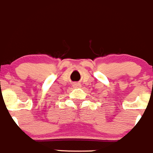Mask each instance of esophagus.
Masks as SVG:
<instances>
[{
  "label": "esophagus",
  "mask_w": 153,
  "mask_h": 153,
  "mask_svg": "<svg viewBox=\"0 0 153 153\" xmlns=\"http://www.w3.org/2000/svg\"><path fill=\"white\" fill-rule=\"evenodd\" d=\"M73 86H74V88H78L80 86V83H78V82H74V83L73 84Z\"/></svg>",
  "instance_id": "34e87169"
}]
</instances>
